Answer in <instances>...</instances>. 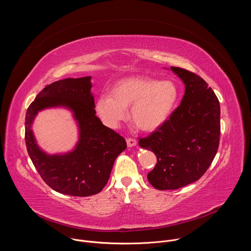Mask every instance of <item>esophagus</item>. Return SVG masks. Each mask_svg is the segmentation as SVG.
<instances>
[{"label":"esophagus","instance_id":"34e87169","mask_svg":"<svg viewBox=\"0 0 251 251\" xmlns=\"http://www.w3.org/2000/svg\"><path fill=\"white\" fill-rule=\"evenodd\" d=\"M126 142H127V146L128 147H134L137 144V141L135 139H132V138H128L126 140Z\"/></svg>","mask_w":251,"mask_h":251}]
</instances>
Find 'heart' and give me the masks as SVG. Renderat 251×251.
<instances>
[{"instance_id": "obj_1", "label": "heart", "mask_w": 251, "mask_h": 251, "mask_svg": "<svg viewBox=\"0 0 251 251\" xmlns=\"http://www.w3.org/2000/svg\"><path fill=\"white\" fill-rule=\"evenodd\" d=\"M178 98L180 89L173 80L132 76L117 81L111 94L99 95L95 110L106 126L117 129L130 107L132 123L142 131L151 132L168 121Z\"/></svg>"}]
</instances>
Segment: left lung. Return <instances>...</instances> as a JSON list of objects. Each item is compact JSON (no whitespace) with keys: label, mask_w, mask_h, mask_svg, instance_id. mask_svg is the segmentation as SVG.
<instances>
[{"label":"left lung","mask_w":251,"mask_h":251,"mask_svg":"<svg viewBox=\"0 0 251 251\" xmlns=\"http://www.w3.org/2000/svg\"><path fill=\"white\" fill-rule=\"evenodd\" d=\"M171 70L185 84L181 104L165 124L139 140L141 148L157 157L147 178L161 191L198 181L216 157L221 135V106L212 89L189 70L175 66Z\"/></svg>","instance_id":"8db88e82"}]
</instances>
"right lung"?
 Segmentation results:
<instances>
[{
    "instance_id": "add662e5",
    "label": "right lung",
    "mask_w": 251,
    "mask_h": 251,
    "mask_svg": "<svg viewBox=\"0 0 251 251\" xmlns=\"http://www.w3.org/2000/svg\"><path fill=\"white\" fill-rule=\"evenodd\" d=\"M91 87V76L52 82L26 110L25 139L28 156L47 185L63 195L88 197L101 192L116 158L127 148L125 139L95 115ZM55 106L73 112L80 137L73 151L50 155L37 145L31 125L40 111Z\"/></svg>"
}]
</instances>
